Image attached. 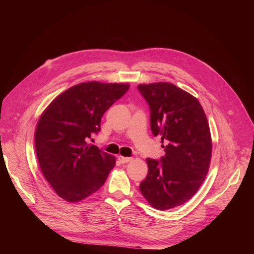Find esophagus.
Listing matches in <instances>:
<instances>
[{
	"label": "esophagus",
	"instance_id": "obj_1",
	"mask_svg": "<svg viewBox=\"0 0 254 254\" xmlns=\"http://www.w3.org/2000/svg\"><path fill=\"white\" fill-rule=\"evenodd\" d=\"M119 160L121 163H128L130 161L132 160V158H128V157H123V156H119Z\"/></svg>",
	"mask_w": 254,
	"mask_h": 254
}]
</instances>
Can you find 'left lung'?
<instances>
[{
    "mask_svg": "<svg viewBox=\"0 0 254 254\" xmlns=\"http://www.w3.org/2000/svg\"><path fill=\"white\" fill-rule=\"evenodd\" d=\"M137 89L149 105L153 135L168 143L161 161L146 159L148 174L140 190L152 207L170 210L190 200L209 172V122L198 99L171 82L141 83Z\"/></svg>",
    "mask_w": 254,
    "mask_h": 254,
    "instance_id": "left-lung-1",
    "label": "left lung"
}]
</instances>
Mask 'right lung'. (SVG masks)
Masks as SVG:
<instances>
[{"label": "right lung", "mask_w": 254, "mask_h": 254, "mask_svg": "<svg viewBox=\"0 0 254 254\" xmlns=\"http://www.w3.org/2000/svg\"><path fill=\"white\" fill-rule=\"evenodd\" d=\"M129 83L86 81L68 88L45 108L35 131L36 155L44 178L67 202H78L103 187L115 157L89 144L104 113Z\"/></svg>", "instance_id": "right-lung-1"}]
</instances>
